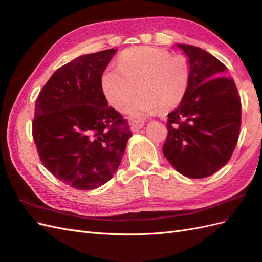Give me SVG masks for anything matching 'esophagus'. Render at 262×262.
Instances as JSON below:
<instances>
[{
	"label": "esophagus",
	"instance_id": "1",
	"mask_svg": "<svg viewBox=\"0 0 262 262\" xmlns=\"http://www.w3.org/2000/svg\"><path fill=\"white\" fill-rule=\"evenodd\" d=\"M144 126V121L142 120H134L132 122H130V128L133 132H138L139 130H141Z\"/></svg>",
	"mask_w": 262,
	"mask_h": 262
}]
</instances>
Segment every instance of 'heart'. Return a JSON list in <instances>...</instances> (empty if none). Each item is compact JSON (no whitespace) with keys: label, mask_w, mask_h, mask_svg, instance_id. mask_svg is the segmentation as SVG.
<instances>
[{"label":"heart","mask_w":262,"mask_h":262,"mask_svg":"<svg viewBox=\"0 0 262 262\" xmlns=\"http://www.w3.org/2000/svg\"><path fill=\"white\" fill-rule=\"evenodd\" d=\"M188 67L184 58L171 57L154 47H134L118 59V68H108L101 76V89L109 104L119 112L129 106L133 118L176 107L188 85ZM138 86H137L136 85Z\"/></svg>","instance_id":"obj_1"}]
</instances>
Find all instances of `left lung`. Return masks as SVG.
<instances>
[{"label": "left lung", "mask_w": 262, "mask_h": 262, "mask_svg": "<svg viewBox=\"0 0 262 262\" xmlns=\"http://www.w3.org/2000/svg\"><path fill=\"white\" fill-rule=\"evenodd\" d=\"M189 69L188 85L178 107L168 115L163 153L181 175H213L229 161L238 140L242 105L233 78L214 55L177 43Z\"/></svg>", "instance_id": "obj_1"}]
</instances>
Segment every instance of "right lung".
I'll use <instances>...</instances> for the list:
<instances>
[{
	"label": "right lung",
	"instance_id": "1",
	"mask_svg": "<svg viewBox=\"0 0 262 262\" xmlns=\"http://www.w3.org/2000/svg\"><path fill=\"white\" fill-rule=\"evenodd\" d=\"M117 49L84 54L52 74L36 100L33 138L45 167L93 190L113 178L132 132L108 101L101 75Z\"/></svg>",
	"mask_w": 262,
	"mask_h": 262
}]
</instances>
